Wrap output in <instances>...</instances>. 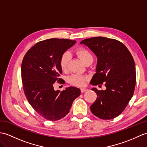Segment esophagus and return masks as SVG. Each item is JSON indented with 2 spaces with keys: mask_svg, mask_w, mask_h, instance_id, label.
Returning a JSON list of instances; mask_svg holds the SVG:
<instances>
[{
  "mask_svg": "<svg viewBox=\"0 0 147 147\" xmlns=\"http://www.w3.org/2000/svg\"><path fill=\"white\" fill-rule=\"evenodd\" d=\"M88 90L86 89V88H81V93H84V92H85L86 91H87Z\"/></svg>",
  "mask_w": 147,
  "mask_h": 147,
  "instance_id": "34e87169",
  "label": "esophagus"
}]
</instances>
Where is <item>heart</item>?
Wrapping results in <instances>:
<instances>
[{
	"label": "heart",
	"instance_id": "obj_1",
	"mask_svg": "<svg viewBox=\"0 0 147 147\" xmlns=\"http://www.w3.org/2000/svg\"><path fill=\"white\" fill-rule=\"evenodd\" d=\"M76 53L84 63L87 62L88 61L93 60V56L89 50L84 48V47H78L76 49ZM70 54L68 51H65L61 56L59 59V65L63 71H66L67 69ZM87 78L86 77L78 74H73L67 78V81L71 84L77 86H83Z\"/></svg>",
	"mask_w": 147,
	"mask_h": 147
}]
</instances>
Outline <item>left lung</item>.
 Here are the masks:
<instances>
[{
  "label": "left lung",
  "mask_w": 147,
  "mask_h": 147,
  "mask_svg": "<svg viewBox=\"0 0 147 147\" xmlns=\"http://www.w3.org/2000/svg\"><path fill=\"white\" fill-rule=\"evenodd\" d=\"M98 57L96 73L90 84H102L105 90L92 88L97 94L90 110L103 120L118 117L133 96L136 84L135 64L129 50L119 40L94 37L82 40Z\"/></svg>",
  "instance_id": "left-lung-1"
}]
</instances>
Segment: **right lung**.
Segmentation results:
<instances>
[{"instance_id":"1","label":"right lung","mask_w":147,"mask_h":147,"mask_svg":"<svg viewBox=\"0 0 147 147\" xmlns=\"http://www.w3.org/2000/svg\"><path fill=\"white\" fill-rule=\"evenodd\" d=\"M76 40L53 38L38 42L23 58L21 77L23 90L27 101L37 113L49 121H56L66 117L73 101L81 91L76 87H68L60 91L54 90L62 69L59 59L63 53L72 47Z\"/></svg>"}]
</instances>
